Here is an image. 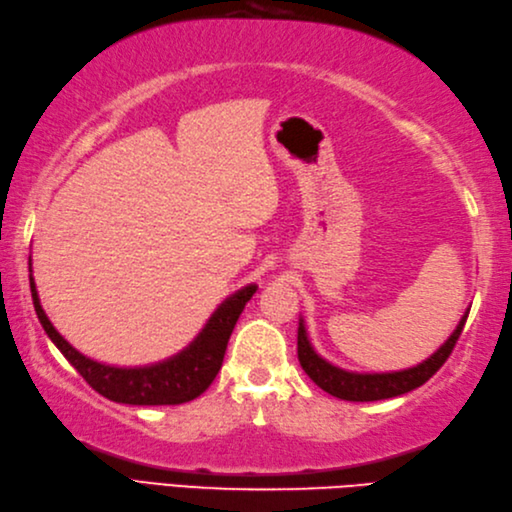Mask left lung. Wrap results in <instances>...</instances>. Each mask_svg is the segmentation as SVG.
I'll list each match as a JSON object with an SVG mask.
<instances>
[{"instance_id":"1","label":"left lung","mask_w":512,"mask_h":512,"mask_svg":"<svg viewBox=\"0 0 512 512\" xmlns=\"http://www.w3.org/2000/svg\"><path fill=\"white\" fill-rule=\"evenodd\" d=\"M469 313H464L458 328L453 335L447 339L445 344L440 346L438 352H434L427 361L420 363L416 368L401 370V372H385V374H357V372H346L339 370L331 363L324 361L320 355H315L311 348L309 339H306V331L300 322L298 326V359L302 370L309 374L311 381L328 394L337 396L342 401H381V399H392V396H401L405 392H412L420 388L425 381H429L434 374L442 368V363L449 359V355L456 348L460 333L467 322Z\"/></svg>"}]
</instances>
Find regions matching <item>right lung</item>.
Returning <instances> with one entry per match:
<instances>
[{
    "mask_svg": "<svg viewBox=\"0 0 512 512\" xmlns=\"http://www.w3.org/2000/svg\"><path fill=\"white\" fill-rule=\"evenodd\" d=\"M30 291L43 331L98 394L127 405H179L197 399L219 374L236 320L241 317L245 304L252 300L256 285H249L227 298L186 350H181L173 359L146 368H111L87 359L56 333L48 315L41 309L32 278Z\"/></svg>",
    "mask_w": 512,
    "mask_h": 512,
    "instance_id": "1",
    "label": "right lung"
}]
</instances>
